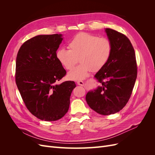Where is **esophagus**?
<instances>
[{"label":"esophagus","mask_w":155,"mask_h":155,"mask_svg":"<svg viewBox=\"0 0 155 155\" xmlns=\"http://www.w3.org/2000/svg\"><path fill=\"white\" fill-rule=\"evenodd\" d=\"M77 83H78V85H81V86H83L84 85V83H83V81H77Z\"/></svg>","instance_id":"obj_1"}]
</instances>
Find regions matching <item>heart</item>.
Segmentation results:
<instances>
[{
    "mask_svg": "<svg viewBox=\"0 0 155 155\" xmlns=\"http://www.w3.org/2000/svg\"><path fill=\"white\" fill-rule=\"evenodd\" d=\"M68 46L69 50L59 49L56 51L55 57L67 70L72 69L78 61H80L81 64L68 74V78L72 80L85 79L91 71L97 72L104 67L112 51V43L109 39L87 32H81L75 35Z\"/></svg>",
    "mask_w": 155,
    "mask_h": 155,
    "instance_id": "1",
    "label": "heart"
}]
</instances>
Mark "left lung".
<instances>
[{
	"label": "left lung",
	"mask_w": 155,
	"mask_h": 155,
	"mask_svg": "<svg viewBox=\"0 0 155 155\" xmlns=\"http://www.w3.org/2000/svg\"><path fill=\"white\" fill-rule=\"evenodd\" d=\"M105 31L112 43V54L94 76L101 86L89 91L86 101L97 113L110 115L127 104L137 77V64L134 48L127 37L112 29L106 28Z\"/></svg>",
	"instance_id": "left-lung-1"
}]
</instances>
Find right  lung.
Returning <instances> with one entry per match:
<instances>
[{
	"mask_svg": "<svg viewBox=\"0 0 155 155\" xmlns=\"http://www.w3.org/2000/svg\"><path fill=\"white\" fill-rule=\"evenodd\" d=\"M61 34L40 35L22 45L16 59L15 82L26 108L41 120L56 121L66 114L74 81L56 82L67 74L55 54Z\"/></svg>",
	"mask_w": 155,
	"mask_h": 155,
	"instance_id": "obj_1",
	"label": "right lung"
}]
</instances>
